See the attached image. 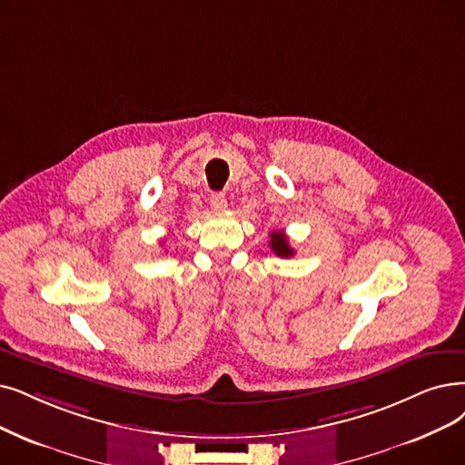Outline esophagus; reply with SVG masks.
<instances>
[{"label":"esophagus","mask_w":465,"mask_h":465,"mask_svg":"<svg viewBox=\"0 0 465 465\" xmlns=\"http://www.w3.org/2000/svg\"><path fill=\"white\" fill-rule=\"evenodd\" d=\"M210 206L215 210V212H223L227 208V198H225V194H221V193H215V194H212L210 196Z\"/></svg>","instance_id":"1"}]
</instances>
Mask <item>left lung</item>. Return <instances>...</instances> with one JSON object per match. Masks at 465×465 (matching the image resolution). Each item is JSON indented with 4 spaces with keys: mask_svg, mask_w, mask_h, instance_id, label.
I'll return each mask as SVG.
<instances>
[{
    "mask_svg": "<svg viewBox=\"0 0 465 465\" xmlns=\"http://www.w3.org/2000/svg\"><path fill=\"white\" fill-rule=\"evenodd\" d=\"M271 250L278 255V257H292L295 253V250L288 244V238L282 231H272L271 232V242H269Z\"/></svg>",
    "mask_w": 465,
    "mask_h": 465,
    "instance_id": "8db88e82",
    "label": "left lung"
}]
</instances>
